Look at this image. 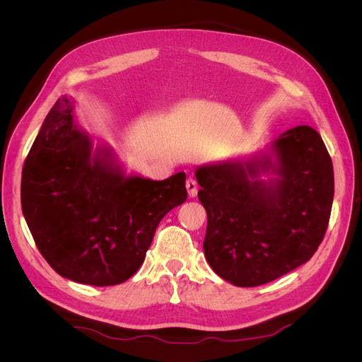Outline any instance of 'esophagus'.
Wrapping results in <instances>:
<instances>
[{
    "label": "esophagus",
    "instance_id": "obj_1",
    "mask_svg": "<svg viewBox=\"0 0 362 362\" xmlns=\"http://www.w3.org/2000/svg\"><path fill=\"white\" fill-rule=\"evenodd\" d=\"M185 187H187L190 198H194V196L198 194V182H196V180L189 178L187 181H185Z\"/></svg>",
    "mask_w": 362,
    "mask_h": 362
}]
</instances>
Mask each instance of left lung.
<instances>
[{
    "label": "left lung",
    "mask_w": 362,
    "mask_h": 362,
    "mask_svg": "<svg viewBox=\"0 0 362 362\" xmlns=\"http://www.w3.org/2000/svg\"><path fill=\"white\" fill-rule=\"evenodd\" d=\"M278 180H254L270 156L196 170L206 211L208 264L238 287H257L299 267L320 246L334 199V169L320 134L299 125L275 141Z\"/></svg>",
    "instance_id": "1"
}]
</instances>
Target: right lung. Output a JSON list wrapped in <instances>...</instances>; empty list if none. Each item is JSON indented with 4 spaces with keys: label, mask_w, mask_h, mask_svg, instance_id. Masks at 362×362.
Here are the masks:
<instances>
[{
    "label": "right lung",
    "mask_w": 362,
    "mask_h": 362,
    "mask_svg": "<svg viewBox=\"0 0 362 362\" xmlns=\"http://www.w3.org/2000/svg\"><path fill=\"white\" fill-rule=\"evenodd\" d=\"M185 199L184 172L164 181L124 178L92 157L68 96L48 113L21 181L23 213L42 257L60 276L95 287L133 276L161 218Z\"/></svg>",
    "instance_id": "obj_1"
}]
</instances>
